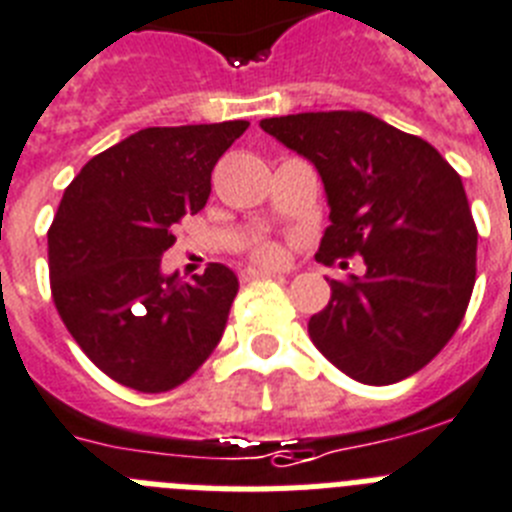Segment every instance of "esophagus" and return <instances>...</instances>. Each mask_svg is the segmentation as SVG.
<instances>
[{
    "instance_id": "34e87169",
    "label": "esophagus",
    "mask_w": 512,
    "mask_h": 512,
    "mask_svg": "<svg viewBox=\"0 0 512 512\" xmlns=\"http://www.w3.org/2000/svg\"><path fill=\"white\" fill-rule=\"evenodd\" d=\"M257 278H281L276 270H265V268H247L242 270V281H257Z\"/></svg>"
}]
</instances>
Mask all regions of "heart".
Returning a JSON list of instances; mask_svg holds the SVG:
<instances>
[{
	"label": "heart",
	"mask_w": 512,
	"mask_h": 512,
	"mask_svg": "<svg viewBox=\"0 0 512 512\" xmlns=\"http://www.w3.org/2000/svg\"><path fill=\"white\" fill-rule=\"evenodd\" d=\"M249 257H252L255 263L276 265L278 260H281V247H278V242H273V239H260L257 244H252Z\"/></svg>",
	"instance_id": "1"
}]
</instances>
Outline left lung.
Returning <instances> with one entry per match:
<instances>
[{"label": "left lung", "mask_w": 512, "mask_h": 512, "mask_svg": "<svg viewBox=\"0 0 512 512\" xmlns=\"http://www.w3.org/2000/svg\"><path fill=\"white\" fill-rule=\"evenodd\" d=\"M315 163L330 205L317 260L364 257V276L330 281L309 338L364 385H393L453 338L476 283V223L458 171L427 140L364 111L260 122ZM346 268V260H341Z\"/></svg>", "instance_id": "1"}]
</instances>
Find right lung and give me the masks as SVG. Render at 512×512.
Listing matches in <instances>:
<instances>
[{"label":"right lung","instance_id":"add662e5","mask_svg":"<svg viewBox=\"0 0 512 512\" xmlns=\"http://www.w3.org/2000/svg\"><path fill=\"white\" fill-rule=\"evenodd\" d=\"M249 122L148 127L83 166L49 226L51 299L90 362L137 393L190 380L218 346L239 281L226 265L161 276L176 223L203 210Z\"/></svg>","mask_w":512,"mask_h":512}]
</instances>
